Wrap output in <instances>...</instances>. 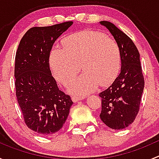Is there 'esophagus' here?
Returning <instances> with one entry per match:
<instances>
[{"mask_svg":"<svg viewBox=\"0 0 159 159\" xmlns=\"http://www.w3.org/2000/svg\"><path fill=\"white\" fill-rule=\"evenodd\" d=\"M82 98H83L82 97H79V96H77V95L72 96V98H71L72 101H73L74 102H79V101H81Z\"/></svg>","mask_w":159,"mask_h":159,"instance_id":"1","label":"esophagus"}]
</instances>
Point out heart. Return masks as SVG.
Segmentation results:
<instances>
[{
    "instance_id": "1",
    "label": "heart",
    "mask_w": 159,
    "mask_h": 159,
    "mask_svg": "<svg viewBox=\"0 0 159 159\" xmlns=\"http://www.w3.org/2000/svg\"><path fill=\"white\" fill-rule=\"evenodd\" d=\"M49 63L54 78L68 85L79 71L84 73L69 87L71 94L84 95L93 92L99 84L111 83L121 68V54L115 40L98 31L84 30L66 37L63 48L54 45Z\"/></svg>"
}]
</instances>
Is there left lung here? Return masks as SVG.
Listing matches in <instances>:
<instances>
[{"label": "left lung", "mask_w": 159, "mask_h": 159, "mask_svg": "<svg viewBox=\"0 0 159 159\" xmlns=\"http://www.w3.org/2000/svg\"><path fill=\"white\" fill-rule=\"evenodd\" d=\"M99 23L107 28L118 44L121 70L111 85L101 92L100 118L108 127L121 130L129 127L138 115L145 81L140 54L131 38L107 20Z\"/></svg>", "instance_id": "obj_1"}]
</instances>
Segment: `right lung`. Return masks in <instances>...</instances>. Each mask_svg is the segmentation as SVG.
<instances>
[{
    "instance_id": "1",
    "label": "right lung",
    "mask_w": 159,
    "mask_h": 159,
    "mask_svg": "<svg viewBox=\"0 0 159 159\" xmlns=\"http://www.w3.org/2000/svg\"><path fill=\"white\" fill-rule=\"evenodd\" d=\"M72 21L48 27H34L25 33L15 57L16 96L27 126L50 135L63 127L73 102L60 91L51 75L50 51Z\"/></svg>"
}]
</instances>
